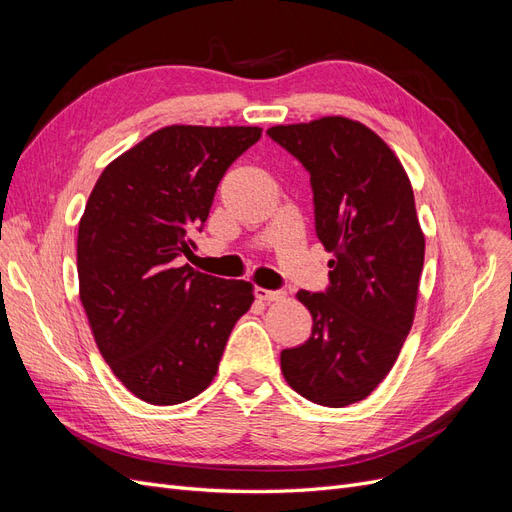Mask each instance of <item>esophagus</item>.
I'll return each mask as SVG.
<instances>
[{
    "instance_id": "obj_1",
    "label": "esophagus",
    "mask_w": 512,
    "mask_h": 512,
    "mask_svg": "<svg viewBox=\"0 0 512 512\" xmlns=\"http://www.w3.org/2000/svg\"><path fill=\"white\" fill-rule=\"evenodd\" d=\"M254 294H256V299H260V301H280V299H284V292L267 290V288H260V286L254 290Z\"/></svg>"
}]
</instances>
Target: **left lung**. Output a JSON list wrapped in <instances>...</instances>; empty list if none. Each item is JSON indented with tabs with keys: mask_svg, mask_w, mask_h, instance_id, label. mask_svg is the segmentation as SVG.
I'll list each match as a JSON object with an SVG mask.
<instances>
[{
	"mask_svg": "<svg viewBox=\"0 0 512 512\" xmlns=\"http://www.w3.org/2000/svg\"><path fill=\"white\" fill-rule=\"evenodd\" d=\"M307 170L327 292L299 290L312 337L282 350V374L314 404L365 399L393 369L412 329L425 235L404 164L365 123L342 115L267 130Z\"/></svg>",
	"mask_w": 512,
	"mask_h": 512,
	"instance_id": "1",
	"label": "left lung"
}]
</instances>
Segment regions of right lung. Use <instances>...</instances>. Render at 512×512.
I'll return each instance as SVG.
<instances>
[{"mask_svg":"<svg viewBox=\"0 0 512 512\" xmlns=\"http://www.w3.org/2000/svg\"><path fill=\"white\" fill-rule=\"evenodd\" d=\"M256 126L160 128L108 164L76 237L79 297L113 374L153 406L183 404L218 374L228 335L254 301L245 280H220L179 258L207 222L228 166Z\"/></svg>","mask_w":512,"mask_h":512,"instance_id":"add662e5","label":"right lung"}]
</instances>
